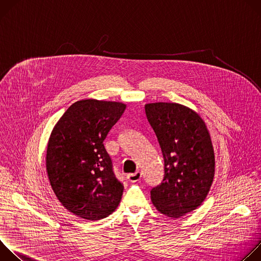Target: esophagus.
<instances>
[{
  "mask_svg": "<svg viewBox=\"0 0 261 261\" xmlns=\"http://www.w3.org/2000/svg\"><path fill=\"white\" fill-rule=\"evenodd\" d=\"M141 175H142V174H141L140 171H136V172H134V173H129V174L127 175V178H128L131 182H135V181L140 180Z\"/></svg>",
  "mask_w": 261,
  "mask_h": 261,
  "instance_id": "esophagus-1",
  "label": "esophagus"
}]
</instances>
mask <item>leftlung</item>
Listing matches in <instances>:
<instances>
[{"label": "left lung", "mask_w": 261, "mask_h": 261, "mask_svg": "<svg viewBox=\"0 0 261 261\" xmlns=\"http://www.w3.org/2000/svg\"><path fill=\"white\" fill-rule=\"evenodd\" d=\"M145 115L160 144L164 177L151 190L155 207L169 218L196 210L205 199L215 174V154L204 121L178 103L144 105Z\"/></svg>", "instance_id": "left-lung-1"}]
</instances>
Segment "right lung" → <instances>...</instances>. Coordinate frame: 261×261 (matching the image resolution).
Returning a JSON list of instances; mask_svg holds the SVG:
<instances>
[{"label": "right lung", "instance_id": "obj_1", "mask_svg": "<svg viewBox=\"0 0 261 261\" xmlns=\"http://www.w3.org/2000/svg\"><path fill=\"white\" fill-rule=\"evenodd\" d=\"M125 109L121 102L80 100L51 131L46 151L49 182L63 206L80 218L108 217L122 199L124 186L103 141Z\"/></svg>", "mask_w": 261, "mask_h": 261}]
</instances>
